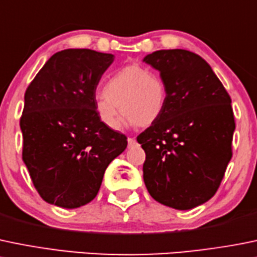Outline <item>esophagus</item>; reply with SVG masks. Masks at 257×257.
Returning a JSON list of instances; mask_svg holds the SVG:
<instances>
[{"mask_svg":"<svg viewBox=\"0 0 257 257\" xmlns=\"http://www.w3.org/2000/svg\"><path fill=\"white\" fill-rule=\"evenodd\" d=\"M136 139L134 138H128V146L129 147H133V146H136Z\"/></svg>","mask_w":257,"mask_h":257,"instance_id":"1","label":"esophagus"}]
</instances>
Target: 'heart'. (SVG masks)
<instances>
[{"instance_id":"1","label":"heart","mask_w":257,"mask_h":257,"mask_svg":"<svg viewBox=\"0 0 257 257\" xmlns=\"http://www.w3.org/2000/svg\"><path fill=\"white\" fill-rule=\"evenodd\" d=\"M166 101L167 89L162 76L133 64L106 79L103 94L95 99V111L101 123L110 129L119 126L120 108L129 123L147 128L161 118Z\"/></svg>"}]
</instances>
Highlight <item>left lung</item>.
<instances>
[{
	"mask_svg": "<svg viewBox=\"0 0 257 257\" xmlns=\"http://www.w3.org/2000/svg\"><path fill=\"white\" fill-rule=\"evenodd\" d=\"M143 61L167 89L161 118L137 137L146 152L144 183L157 202L191 210L213 197L232 157L231 98L197 54L159 50Z\"/></svg>",
	"mask_w": 257,
	"mask_h": 257,
	"instance_id": "obj_1",
	"label": "left lung"
}]
</instances>
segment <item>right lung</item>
Masks as SVG:
<instances>
[{"label":"right lung","instance_id":"1","mask_svg":"<svg viewBox=\"0 0 257 257\" xmlns=\"http://www.w3.org/2000/svg\"><path fill=\"white\" fill-rule=\"evenodd\" d=\"M114 55L66 49L52 55L25 93L22 159L47 203L78 208L95 198L126 137L104 125L95 90Z\"/></svg>","mask_w":257,"mask_h":257}]
</instances>
